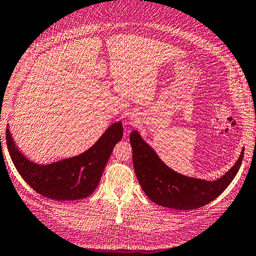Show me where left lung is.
Segmentation results:
<instances>
[{
    "label": "left lung",
    "mask_w": 256,
    "mask_h": 256,
    "mask_svg": "<svg viewBox=\"0 0 256 256\" xmlns=\"http://www.w3.org/2000/svg\"><path fill=\"white\" fill-rule=\"evenodd\" d=\"M132 162L142 190L152 202L175 210H194L208 204L232 182L241 166L244 148L234 167L215 182L189 178L172 170L136 132L130 134Z\"/></svg>",
    "instance_id": "obj_1"
}]
</instances>
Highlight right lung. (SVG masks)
<instances>
[{
    "instance_id": "obj_1",
    "label": "right lung",
    "mask_w": 256,
    "mask_h": 256,
    "mask_svg": "<svg viewBox=\"0 0 256 256\" xmlns=\"http://www.w3.org/2000/svg\"><path fill=\"white\" fill-rule=\"evenodd\" d=\"M122 138V124H113L88 151L46 166L29 162L18 151L6 129L10 158L17 172L31 188L52 200L70 201L89 196L98 186L105 165L117 142Z\"/></svg>"
}]
</instances>
